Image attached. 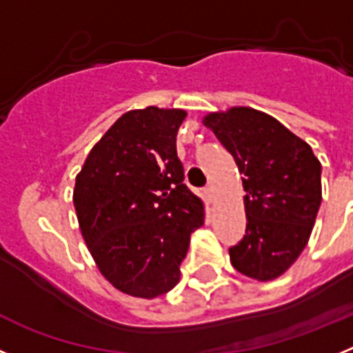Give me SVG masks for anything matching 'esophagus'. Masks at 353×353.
Here are the masks:
<instances>
[{
	"instance_id": "1",
	"label": "esophagus",
	"mask_w": 353,
	"mask_h": 353,
	"mask_svg": "<svg viewBox=\"0 0 353 353\" xmlns=\"http://www.w3.org/2000/svg\"><path fill=\"white\" fill-rule=\"evenodd\" d=\"M203 194H205V198L208 199V201H212V199H214V185H207V187H205Z\"/></svg>"
}]
</instances>
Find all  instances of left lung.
<instances>
[{
  "mask_svg": "<svg viewBox=\"0 0 353 353\" xmlns=\"http://www.w3.org/2000/svg\"><path fill=\"white\" fill-rule=\"evenodd\" d=\"M203 123L244 174L248 224L230 248L232 265L258 281L276 279L310 240L322 203V164L307 143L256 109L210 113Z\"/></svg>",
  "mask_w": 353,
  "mask_h": 353,
  "instance_id": "1",
  "label": "left lung"
}]
</instances>
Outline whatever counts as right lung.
<instances>
[{
    "label": "right lung",
    "instance_id": "obj_1",
    "mask_svg": "<svg viewBox=\"0 0 353 353\" xmlns=\"http://www.w3.org/2000/svg\"><path fill=\"white\" fill-rule=\"evenodd\" d=\"M185 117L155 105L121 114L76 176L84 242L102 276L132 297H159L179 283L191 233L205 223L176 155Z\"/></svg>",
    "mask_w": 353,
    "mask_h": 353
}]
</instances>
